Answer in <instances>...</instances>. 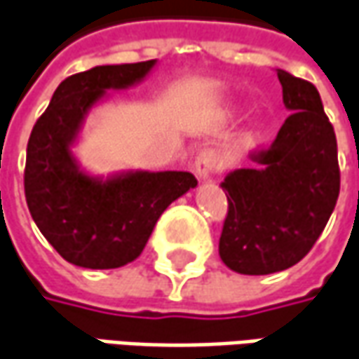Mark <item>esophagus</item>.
Masks as SVG:
<instances>
[{
  "label": "esophagus",
  "instance_id": "obj_1",
  "mask_svg": "<svg viewBox=\"0 0 359 359\" xmlns=\"http://www.w3.org/2000/svg\"><path fill=\"white\" fill-rule=\"evenodd\" d=\"M216 167H218V155H216L214 149H202L196 155V159H194V170H196L198 179L202 180L208 179L212 172L216 170Z\"/></svg>",
  "mask_w": 359,
  "mask_h": 359
}]
</instances>
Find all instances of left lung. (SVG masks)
<instances>
[{"mask_svg": "<svg viewBox=\"0 0 359 359\" xmlns=\"http://www.w3.org/2000/svg\"><path fill=\"white\" fill-rule=\"evenodd\" d=\"M289 118L273 145L253 155L251 169H236L220 187L228 216L220 257L241 275L289 269L311 251L340 192L338 145L318 90L277 70Z\"/></svg>", "mask_w": 359, "mask_h": 359, "instance_id": "left-lung-1", "label": "left lung"}]
</instances>
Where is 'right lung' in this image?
I'll return each mask as SVG.
<instances>
[{
	"instance_id": "obj_1",
	"label": "right lung",
	"mask_w": 359,
	"mask_h": 359,
	"mask_svg": "<svg viewBox=\"0 0 359 359\" xmlns=\"http://www.w3.org/2000/svg\"><path fill=\"white\" fill-rule=\"evenodd\" d=\"M157 60L106 65L62 80L27 143L25 198L36 228L72 265L116 269L137 259L170 202L196 189L187 170L88 172L74 155L90 111L143 82Z\"/></svg>"
}]
</instances>
